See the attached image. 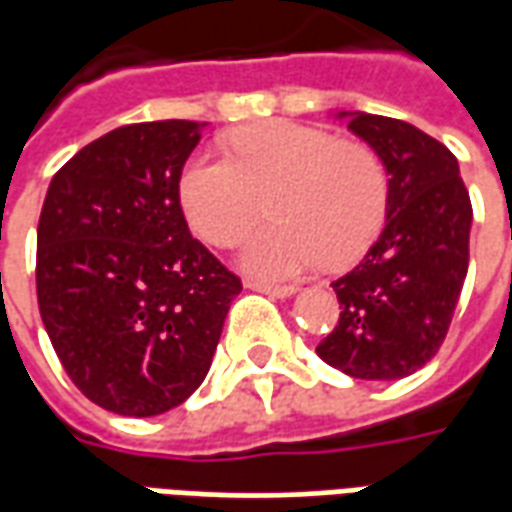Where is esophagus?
<instances>
[{
    "instance_id": "obj_1",
    "label": "esophagus",
    "mask_w": 512,
    "mask_h": 512,
    "mask_svg": "<svg viewBox=\"0 0 512 512\" xmlns=\"http://www.w3.org/2000/svg\"><path fill=\"white\" fill-rule=\"evenodd\" d=\"M244 285L249 290H257V293L274 296V299H285V296H293V288H290V285H271V282H260V279H246Z\"/></svg>"
}]
</instances>
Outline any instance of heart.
<instances>
[{
	"label": "heart",
	"instance_id": "obj_1",
	"mask_svg": "<svg viewBox=\"0 0 512 512\" xmlns=\"http://www.w3.org/2000/svg\"><path fill=\"white\" fill-rule=\"evenodd\" d=\"M227 150L230 158L200 153L186 161L180 205L205 244L235 246L268 200L274 224L244 249L246 268L260 277H296L315 263L351 266L381 233L389 180L373 147L271 120L235 131Z\"/></svg>",
	"mask_w": 512,
	"mask_h": 512
}]
</instances>
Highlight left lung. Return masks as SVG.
<instances>
[{"label": "left lung", "instance_id": "obj_1", "mask_svg": "<svg viewBox=\"0 0 512 512\" xmlns=\"http://www.w3.org/2000/svg\"><path fill=\"white\" fill-rule=\"evenodd\" d=\"M389 172L384 233L332 282L340 321L318 356L345 376L397 381L428 365L447 337L469 268L472 202L458 158L395 117L343 112Z\"/></svg>", "mask_w": 512, "mask_h": 512}]
</instances>
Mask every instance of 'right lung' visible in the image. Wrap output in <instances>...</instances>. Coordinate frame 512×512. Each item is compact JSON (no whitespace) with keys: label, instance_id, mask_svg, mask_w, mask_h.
<instances>
[{"label":"right lung","instance_id":"1","mask_svg":"<svg viewBox=\"0 0 512 512\" xmlns=\"http://www.w3.org/2000/svg\"><path fill=\"white\" fill-rule=\"evenodd\" d=\"M205 123L109 131L51 178L38 222V307L95 406L156 417L208 376L241 279L191 238L180 172Z\"/></svg>","mask_w":512,"mask_h":512}]
</instances>
